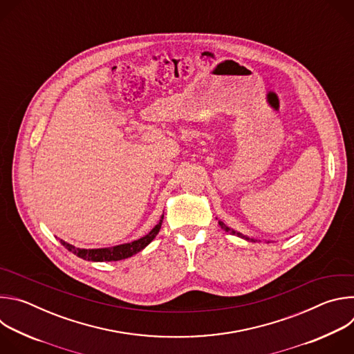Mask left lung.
Wrapping results in <instances>:
<instances>
[{
  "label": "left lung",
  "mask_w": 354,
  "mask_h": 354,
  "mask_svg": "<svg viewBox=\"0 0 354 354\" xmlns=\"http://www.w3.org/2000/svg\"><path fill=\"white\" fill-rule=\"evenodd\" d=\"M218 224L221 225V228L224 230V231H227V232H231L232 235H236V236H239V238H243V239H246V241H252V242H257V239H252V238H248V236H245V235H242L241 232H236V231H234V230H231L230 227H227L223 221H218ZM268 242H270V241H268Z\"/></svg>",
  "instance_id": "obj_1"
}]
</instances>
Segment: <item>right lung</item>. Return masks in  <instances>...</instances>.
<instances>
[{"label": "right lung", "mask_w": 354, "mask_h": 354, "mask_svg": "<svg viewBox=\"0 0 354 354\" xmlns=\"http://www.w3.org/2000/svg\"><path fill=\"white\" fill-rule=\"evenodd\" d=\"M162 220H164V214L161 216V220L158 221V224L153 230H151L147 235H144V236H141V238H138L133 242L115 245V246H109V248L85 249V248H77V246H74V245H71V243H68L63 239H60V242L66 249L73 252L74 255H77L81 259L91 261V262H116V261L127 259V258L136 255L137 252L142 250L160 232L161 225H162Z\"/></svg>", "instance_id": "add662e5"}]
</instances>
